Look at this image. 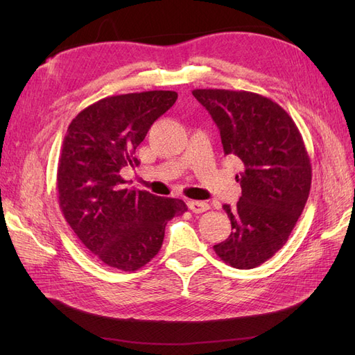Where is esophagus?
Here are the masks:
<instances>
[{
	"label": "esophagus",
	"mask_w": 355,
	"mask_h": 355,
	"mask_svg": "<svg viewBox=\"0 0 355 355\" xmlns=\"http://www.w3.org/2000/svg\"><path fill=\"white\" fill-rule=\"evenodd\" d=\"M188 207L192 213H202L209 210V204L207 202H202V201H194V200H189L188 201Z\"/></svg>",
	"instance_id": "1"
}]
</instances>
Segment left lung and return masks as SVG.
I'll return each mask as SVG.
<instances>
[{
  "label": "left lung",
  "mask_w": 355,
  "mask_h": 355,
  "mask_svg": "<svg viewBox=\"0 0 355 355\" xmlns=\"http://www.w3.org/2000/svg\"><path fill=\"white\" fill-rule=\"evenodd\" d=\"M220 132L225 155L243 163L241 197L223 204L230 237L213 245L220 259L252 270L287 243L311 189L309 155L295 121L280 105L257 93L222 89L192 90Z\"/></svg>",
  "instance_id": "obj_1"
}]
</instances>
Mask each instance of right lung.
Masks as SVG:
<instances>
[{"label":"right lung","instance_id":"add662e5","mask_svg":"<svg viewBox=\"0 0 355 355\" xmlns=\"http://www.w3.org/2000/svg\"><path fill=\"white\" fill-rule=\"evenodd\" d=\"M178 99L176 92L153 90L110 96L71 121L58 166L59 206L80 241L111 268L125 272L159 252L170 219L187 204L130 188L121 173L155 120Z\"/></svg>","mask_w":355,"mask_h":355}]
</instances>
